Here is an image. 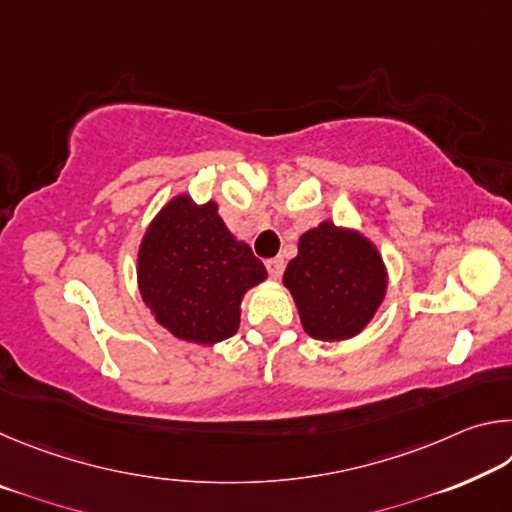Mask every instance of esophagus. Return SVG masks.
<instances>
[{
    "instance_id": "obj_1",
    "label": "esophagus",
    "mask_w": 512,
    "mask_h": 512,
    "mask_svg": "<svg viewBox=\"0 0 512 512\" xmlns=\"http://www.w3.org/2000/svg\"><path fill=\"white\" fill-rule=\"evenodd\" d=\"M266 271H268V275L273 277V280H280L282 273H284V259H282V257L268 259V262H266Z\"/></svg>"
}]
</instances>
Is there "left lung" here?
Wrapping results in <instances>:
<instances>
[{"mask_svg":"<svg viewBox=\"0 0 512 512\" xmlns=\"http://www.w3.org/2000/svg\"><path fill=\"white\" fill-rule=\"evenodd\" d=\"M302 327L318 341L357 336L375 316L386 293V271L377 248L332 221L305 232L298 257L284 271Z\"/></svg>","mask_w":512,"mask_h":512,"instance_id":"left-lung-1","label":"left lung"}]
</instances>
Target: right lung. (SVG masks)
<instances>
[{"label": "right lung", "instance_id": "obj_1", "mask_svg": "<svg viewBox=\"0 0 512 512\" xmlns=\"http://www.w3.org/2000/svg\"><path fill=\"white\" fill-rule=\"evenodd\" d=\"M266 277L248 244L225 228L216 203L173 198L149 225L137 280L151 314L173 336L212 345L239 327L244 293Z\"/></svg>", "mask_w": 512, "mask_h": 512}]
</instances>
